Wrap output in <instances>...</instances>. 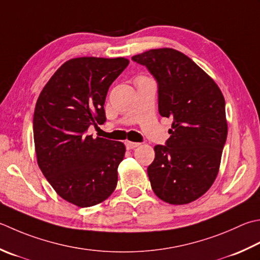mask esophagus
I'll list each match as a JSON object with an SVG mask.
<instances>
[{"label": "esophagus", "instance_id": "1", "mask_svg": "<svg viewBox=\"0 0 260 260\" xmlns=\"http://www.w3.org/2000/svg\"><path fill=\"white\" fill-rule=\"evenodd\" d=\"M125 145L127 147V150H133L135 147H137L140 145V143H136V142H131V141H126Z\"/></svg>", "mask_w": 260, "mask_h": 260}]
</instances>
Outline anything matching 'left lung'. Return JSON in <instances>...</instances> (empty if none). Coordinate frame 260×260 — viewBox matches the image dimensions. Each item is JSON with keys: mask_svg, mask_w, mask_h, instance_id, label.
I'll return each instance as SVG.
<instances>
[{"mask_svg": "<svg viewBox=\"0 0 260 260\" xmlns=\"http://www.w3.org/2000/svg\"><path fill=\"white\" fill-rule=\"evenodd\" d=\"M157 83L159 113L172 119L166 145H155L147 176L154 194L172 205L196 201L217 176L228 124L220 88L195 62L172 48L132 57Z\"/></svg>", "mask_w": 260, "mask_h": 260, "instance_id": "1", "label": "left lung"}]
</instances>
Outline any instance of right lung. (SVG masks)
<instances>
[{
    "label": "right lung",
    "instance_id": "right-lung-1",
    "mask_svg": "<svg viewBox=\"0 0 260 260\" xmlns=\"http://www.w3.org/2000/svg\"><path fill=\"white\" fill-rule=\"evenodd\" d=\"M124 57H79L65 62L39 94L34 114L37 162L55 191L79 207L107 200L125 155L121 142L86 132L104 124L107 92L127 68Z\"/></svg>",
    "mask_w": 260,
    "mask_h": 260
}]
</instances>
